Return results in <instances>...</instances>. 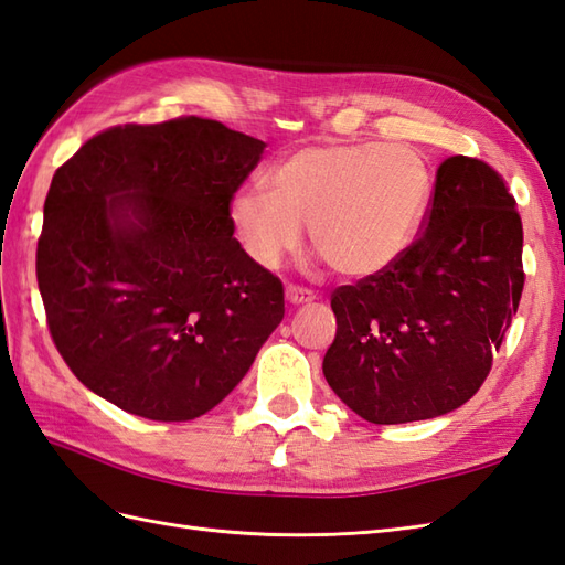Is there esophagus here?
I'll use <instances>...</instances> for the list:
<instances>
[{"instance_id":"34e87169","label":"esophagus","mask_w":565,"mask_h":565,"mask_svg":"<svg viewBox=\"0 0 565 565\" xmlns=\"http://www.w3.org/2000/svg\"><path fill=\"white\" fill-rule=\"evenodd\" d=\"M315 296H312V291H308V288H303V286H286V300L291 306H303V303H310Z\"/></svg>"}]
</instances>
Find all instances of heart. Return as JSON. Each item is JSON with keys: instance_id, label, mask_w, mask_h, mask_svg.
Returning a JSON list of instances; mask_svg holds the SVG:
<instances>
[{"instance_id": "1", "label": "heart", "mask_w": 565, "mask_h": 565, "mask_svg": "<svg viewBox=\"0 0 565 565\" xmlns=\"http://www.w3.org/2000/svg\"><path fill=\"white\" fill-rule=\"evenodd\" d=\"M430 168L409 143L334 141L286 156L266 190L231 204L235 235L257 265L277 269L310 241L351 279L375 277L409 250L430 196Z\"/></svg>"}]
</instances>
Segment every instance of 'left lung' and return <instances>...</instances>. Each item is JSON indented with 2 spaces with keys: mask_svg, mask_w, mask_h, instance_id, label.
I'll return each instance as SVG.
<instances>
[{
  "mask_svg": "<svg viewBox=\"0 0 565 565\" xmlns=\"http://www.w3.org/2000/svg\"><path fill=\"white\" fill-rule=\"evenodd\" d=\"M522 286V221L505 180L479 159L450 156L409 250L332 294L327 383L371 424L448 414L487 380Z\"/></svg>",
  "mask_w": 565,
  "mask_h": 565,
  "instance_id": "left-lung-1",
  "label": "left lung"
}]
</instances>
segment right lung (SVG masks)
Segmentation results:
<instances>
[{"instance_id":"add662e5","label":"right lung","mask_w":565,"mask_h":565,"mask_svg":"<svg viewBox=\"0 0 565 565\" xmlns=\"http://www.w3.org/2000/svg\"><path fill=\"white\" fill-rule=\"evenodd\" d=\"M267 143L204 117L120 125L57 168L35 274L64 363L98 397L190 422L241 383L284 286L233 238Z\"/></svg>"}]
</instances>
